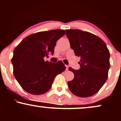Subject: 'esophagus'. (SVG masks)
Segmentation results:
<instances>
[{
  "mask_svg": "<svg viewBox=\"0 0 121 121\" xmlns=\"http://www.w3.org/2000/svg\"><path fill=\"white\" fill-rule=\"evenodd\" d=\"M65 67H66V70H68V65H65Z\"/></svg>",
  "mask_w": 121,
  "mask_h": 121,
  "instance_id": "esophagus-1",
  "label": "esophagus"
}]
</instances>
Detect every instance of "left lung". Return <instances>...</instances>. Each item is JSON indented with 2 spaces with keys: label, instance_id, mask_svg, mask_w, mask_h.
<instances>
[{
  "label": "left lung",
  "instance_id": "obj_1",
  "mask_svg": "<svg viewBox=\"0 0 121 121\" xmlns=\"http://www.w3.org/2000/svg\"><path fill=\"white\" fill-rule=\"evenodd\" d=\"M70 48L76 56L81 57L79 70L69 68L74 73L73 80L68 82L73 94L88 97L97 93L108 77L110 52L104 41L95 35L79 30H67Z\"/></svg>",
  "mask_w": 121,
  "mask_h": 121
}]
</instances>
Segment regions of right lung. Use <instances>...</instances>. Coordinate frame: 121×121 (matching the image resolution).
Masks as SVG:
<instances>
[{"label": "right lung", "mask_w": 121, "mask_h": 121, "mask_svg": "<svg viewBox=\"0 0 121 121\" xmlns=\"http://www.w3.org/2000/svg\"><path fill=\"white\" fill-rule=\"evenodd\" d=\"M65 34L55 30L30 35L15 48L11 60L13 74L22 88L35 95L45 93L51 89L55 77L66 69L61 61H45L53 55L56 42Z\"/></svg>", "instance_id": "add662e5"}]
</instances>
